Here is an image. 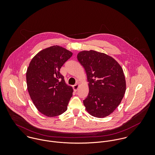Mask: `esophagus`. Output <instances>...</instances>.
Returning <instances> with one entry per match:
<instances>
[{"mask_svg": "<svg viewBox=\"0 0 155 155\" xmlns=\"http://www.w3.org/2000/svg\"><path fill=\"white\" fill-rule=\"evenodd\" d=\"M79 84H76V85H73V89H74V91H78V88H79Z\"/></svg>", "mask_w": 155, "mask_h": 155, "instance_id": "1", "label": "esophagus"}]
</instances>
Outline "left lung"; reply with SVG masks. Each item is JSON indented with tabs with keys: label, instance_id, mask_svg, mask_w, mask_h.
<instances>
[{
	"label": "left lung",
	"instance_id": "obj_1",
	"mask_svg": "<svg viewBox=\"0 0 155 155\" xmlns=\"http://www.w3.org/2000/svg\"><path fill=\"white\" fill-rule=\"evenodd\" d=\"M89 82V93L84 100L85 109L96 117H104L120 103L126 91L123 69L112 57L91 50L78 54Z\"/></svg>",
	"mask_w": 155,
	"mask_h": 155
}]
</instances>
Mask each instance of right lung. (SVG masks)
<instances>
[{"mask_svg":"<svg viewBox=\"0 0 155 155\" xmlns=\"http://www.w3.org/2000/svg\"><path fill=\"white\" fill-rule=\"evenodd\" d=\"M72 55L64 48L53 46L38 53L27 70L30 98L37 109L46 116H57L67 109L73 88L66 84L60 70Z\"/></svg>","mask_w":155,"mask_h":155,"instance_id":"right-lung-1","label":"right lung"}]
</instances>
